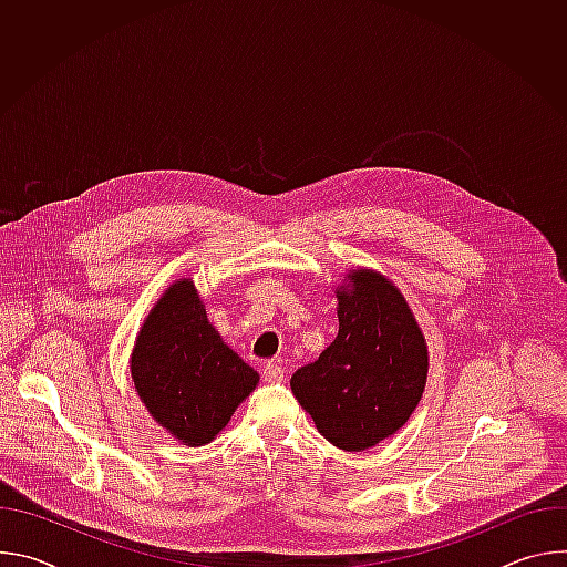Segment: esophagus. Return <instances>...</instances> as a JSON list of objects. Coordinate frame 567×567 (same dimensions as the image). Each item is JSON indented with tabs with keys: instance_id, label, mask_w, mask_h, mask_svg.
<instances>
[{
	"instance_id": "1",
	"label": "esophagus",
	"mask_w": 567,
	"mask_h": 567,
	"mask_svg": "<svg viewBox=\"0 0 567 567\" xmlns=\"http://www.w3.org/2000/svg\"><path fill=\"white\" fill-rule=\"evenodd\" d=\"M262 377L269 383H280L285 379V368L280 363H276V361H267L262 365Z\"/></svg>"
}]
</instances>
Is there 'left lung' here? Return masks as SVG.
Returning <instances> with one entry per match:
<instances>
[{"label": "left lung", "mask_w": 567, "mask_h": 567, "mask_svg": "<svg viewBox=\"0 0 567 567\" xmlns=\"http://www.w3.org/2000/svg\"><path fill=\"white\" fill-rule=\"evenodd\" d=\"M337 300V339L293 372L291 390L322 437L343 451H365L417 409L429 350L406 298L381 274L350 271Z\"/></svg>", "instance_id": "obj_1"}]
</instances>
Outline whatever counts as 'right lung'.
Wrapping results in <instances>:
<instances>
[{
    "mask_svg": "<svg viewBox=\"0 0 567 567\" xmlns=\"http://www.w3.org/2000/svg\"><path fill=\"white\" fill-rule=\"evenodd\" d=\"M130 370L147 413L188 446L215 440L260 381L210 326L188 278L171 285L147 313Z\"/></svg>",
    "mask_w": 567,
    "mask_h": 567,
    "instance_id": "right-lung-1",
    "label": "right lung"
}]
</instances>
